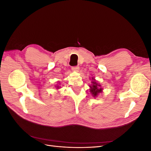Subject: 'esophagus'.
<instances>
[{"label":"esophagus","mask_w":151,"mask_h":151,"mask_svg":"<svg viewBox=\"0 0 151 151\" xmlns=\"http://www.w3.org/2000/svg\"><path fill=\"white\" fill-rule=\"evenodd\" d=\"M72 70L74 72H78V70H79V67L78 66L73 67H72Z\"/></svg>","instance_id":"34e87169"}]
</instances>
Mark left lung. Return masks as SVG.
Here are the masks:
<instances>
[{"mask_svg":"<svg viewBox=\"0 0 151 151\" xmlns=\"http://www.w3.org/2000/svg\"><path fill=\"white\" fill-rule=\"evenodd\" d=\"M92 79L93 80V81H92V83H91L92 84H91V86H89L91 88L90 92L94 97H96L99 93H102L103 89L101 88V85L96 83V81L94 78H92Z\"/></svg>","mask_w":151,"mask_h":151,"instance_id":"left-lung-1","label":"left lung"}]
</instances>
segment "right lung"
Here are the masks:
<instances>
[{
  "label": "right lung",
  "instance_id": "right-lung-1",
  "mask_svg": "<svg viewBox=\"0 0 151 151\" xmlns=\"http://www.w3.org/2000/svg\"><path fill=\"white\" fill-rule=\"evenodd\" d=\"M56 87L57 88V89H58V88H59V87H58V86H56Z\"/></svg>",
  "mask_w": 151,
  "mask_h": 151
}]
</instances>
